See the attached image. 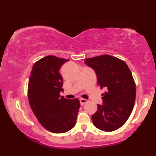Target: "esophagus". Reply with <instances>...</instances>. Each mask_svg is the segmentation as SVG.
<instances>
[{"instance_id": "34e87169", "label": "esophagus", "mask_w": 156, "mask_h": 156, "mask_svg": "<svg viewBox=\"0 0 156 156\" xmlns=\"http://www.w3.org/2000/svg\"><path fill=\"white\" fill-rule=\"evenodd\" d=\"M87 102H88V101H87V100H86V99H83V98H80V105H83L84 104H86Z\"/></svg>"}]
</instances>
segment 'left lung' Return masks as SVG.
<instances>
[{
    "label": "left lung",
    "mask_w": 156,
    "mask_h": 156,
    "mask_svg": "<svg viewBox=\"0 0 156 156\" xmlns=\"http://www.w3.org/2000/svg\"><path fill=\"white\" fill-rule=\"evenodd\" d=\"M84 63L94 69L101 89H106L103 104H98L92 117L93 124L103 131L117 130L128 120L135 103L136 86L129 67L108 55L87 58Z\"/></svg>",
    "instance_id": "left-lung-1"
}]
</instances>
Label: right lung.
<instances>
[{
    "mask_svg": "<svg viewBox=\"0 0 156 156\" xmlns=\"http://www.w3.org/2000/svg\"><path fill=\"white\" fill-rule=\"evenodd\" d=\"M68 59L48 55L34 64L28 87L29 104L40 124L52 133L69 131L76 125L78 99L60 96L62 77L59 69Z\"/></svg>",
    "mask_w": 156,
    "mask_h": 156,
    "instance_id": "right-lung-1",
    "label": "right lung"
}]
</instances>
